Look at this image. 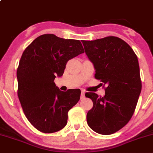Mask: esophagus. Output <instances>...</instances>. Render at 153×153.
Returning <instances> with one entry per match:
<instances>
[{
  "instance_id": "34e87169",
  "label": "esophagus",
  "mask_w": 153,
  "mask_h": 153,
  "mask_svg": "<svg viewBox=\"0 0 153 153\" xmlns=\"http://www.w3.org/2000/svg\"><path fill=\"white\" fill-rule=\"evenodd\" d=\"M80 97H81V99H84V98H85V91H81V95H80Z\"/></svg>"
}]
</instances>
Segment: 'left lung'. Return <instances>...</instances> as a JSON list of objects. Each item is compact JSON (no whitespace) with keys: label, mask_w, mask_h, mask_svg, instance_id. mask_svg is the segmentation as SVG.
I'll use <instances>...</instances> for the list:
<instances>
[{"label":"left lung","mask_w":153,"mask_h":153,"mask_svg":"<svg viewBox=\"0 0 153 153\" xmlns=\"http://www.w3.org/2000/svg\"><path fill=\"white\" fill-rule=\"evenodd\" d=\"M82 43L94 64L95 78L107 85L103 97L85 94L94 103L87 113L88 124L99 134H113L130 120L141 93L137 57L127 42L117 36Z\"/></svg>","instance_id":"obj_1"}]
</instances>
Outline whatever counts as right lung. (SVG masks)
I'll return each instance as SVG.
<instances>
[{
  "label": "right lung",
  "instance_id": "add662e5",
  "mask_svg": "<svg viewBox=\"0 0 153 153\" xmlns=\"http://www.w3.org/2000/svg\"><path fill=\"white\" fill-rule=\"evenodd\" d=\"M83 52L79 40L52 34L38 36L23 52L16 73L18 96L26 118L39 131L56 132L67 124L68 111L81 91L64 92L54 80L63 75L68 60Z\"/></svg>",
  "mask_w": 153,
  "mask_h": 153
}]
</instances>
